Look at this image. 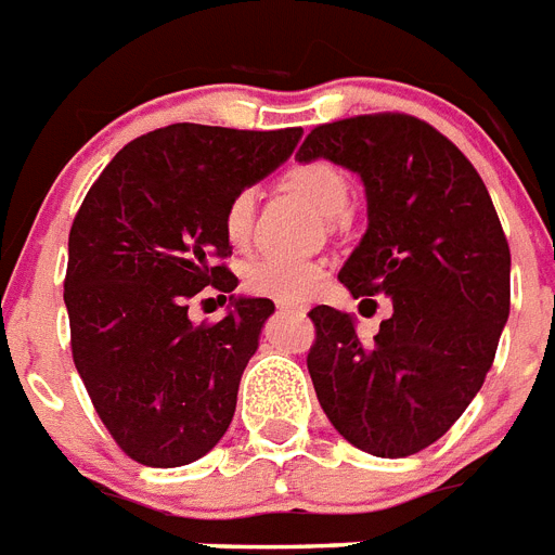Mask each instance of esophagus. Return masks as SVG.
Wrapping results in <instances>:
<instances>
[{
    "mask_svg": "<svg viewBox=\"0 0 555 555\" xmlns=\"http://www.w3.org/2000/svg\"><path fill=\"white\" fill-rule=\"evenodd\" d=\"M279 310L282 313H305V308H299V305H279Z\"/></svg>",
    "mask_w": 555,
    "mask_h": 555,
    "instance_id": "34e87169",
    "label": "esophagus"
}]
</instances>
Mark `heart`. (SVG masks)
Listing matches in <instances>:
<instances>
[{
    "mask_svg": "<svg viewBox=\"0 0 555 555\" xmlns=\"http://www.w3.org/2000/svg\"><path fill=\"white\" fill-rule=\"evenodd\" d=\"M287 191L299 193L317 207L324 219H339L348 214L350 182L345 170L336 168L327 159H310L291 165L282 176ZM254 222V193L238 191L228 202L224 210V233L233 245L245 242ZM324 282V268L313 259H296V256H262L247 264L245 285L250 293L268 296L279 301H305L319 291Z\"/></svg>",
    "mask_w": 555,
    "mask_h": 555,
    "instance_id": "obj_1",
    "label": "heart"
}]
</instances>
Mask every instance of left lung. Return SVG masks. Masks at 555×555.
<instances>
[{
    "label": "left lung",
    "mask_w": 555,
    "mask_h": 555,
    "mask_svg": "<svg viewBox=\"0 0 555 555\" xmlns=\"http://www.w3.org/2000/svg\"><path fill=\"white\" fill-rule=\"evenodd\" d=\"M296 159H331L362 179L367 231L339 282L353 299L393 301L371 341L350 313L310 310L319 404L353 448L413 456L465 413L496 356L511 313V247L496 207L465 153L408 114L319 125Z\"/></svg>",
    "instance_id": "obj_1"
}]
</instances>
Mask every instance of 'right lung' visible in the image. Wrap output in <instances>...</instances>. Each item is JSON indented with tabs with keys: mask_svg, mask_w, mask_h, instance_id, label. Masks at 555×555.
<instances>
[{
	"mask_svg": "<svg viewBox=\"0 0 555 555\" xmlns=\"http://www.w3.org/2000/svg\"><path fill=\"white\" fill-rule=\"evenodd\" d=\"M299 139L301 128L151 130L116 153L76 214L65 276L74 364L139 465H191L231 427L242 373L276 308L233 296L224 210ZM207 284L232 293V310L193 325L186 301Z\"/></svg>",
	"mask_w": 555,
	"mask_h": 555,
	"instance_id": "add662e5",
	"label": "right lung"
}]
</instances>
